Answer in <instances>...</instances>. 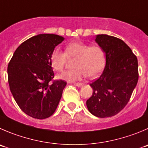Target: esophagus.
Masks as SVG:
<instances>
[{
    "mask_svg": "<svg viewBox=\"0 0 148 148\" xmlns=\"http://www.w3.org/2000/svg\"><path fill=\"white\" fill-rule=\"evenodd\" d=\"M74 85L76 86H78V87H81V86H83V85H84V84H83L82 83H75V84H74Z\"/></svg>",
    "mask_w": 148,
    "mask_h": 148,
    "instance_id": "esophagus-1",
    "label": "esophagus"
}]
</instances>
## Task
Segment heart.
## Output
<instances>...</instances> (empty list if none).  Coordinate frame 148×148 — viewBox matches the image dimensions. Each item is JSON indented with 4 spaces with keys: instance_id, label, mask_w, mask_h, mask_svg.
<instances>
[{
    "instance_id": "heart-1",
    "label": "heart",
    "mask_w": 148,
    "mask_h": 148,
    "mask_svg": "<svg viewBox=\"0 0 148 148\" xmlns=\"http://www.w3.org/2000/svg\"><path fill=\"white\" fill-rule=\"evenodd\" d=\"M68 57H76L74 63L75 68L66 70L60 75L64 81H75L88 76L94 78L100 73L105 64V52L98 45L89 46L82 41H74L66 46L65 53L55 49L51 53L49 62L54 70L60 72L64 69Z\"/></svg>"
}]
</instances>
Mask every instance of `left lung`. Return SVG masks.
Here are the masks:
<instances>
[{"mask_svg": "<svg viewBox=\"0 0 148 148\" xmlns=\"http://www.w3.org/2000/svg\"><path fill=\"white\" fill-rule=\"evenodd\" d=\"M95 41L105 51L106 64L100 76L90 84L93 94L86 106L97 117H111L130 99L138 81V62L132 49L118 38L97 35Z\"/></svg>", "mask_w": 148, "mask_h": 148, "instance_id": "1", "label": "left lung"}]
</instances>
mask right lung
Listing matches in <instances>:
<instances>
[{"label": "right lung", "instance_id": "right-lung-1", "mask_svg": "<svg viewBox=\"0 0 148 148\" xmlns=\"http://www.w3.org/2000/svg\"><path fill=\"white\" fill-rule=\"evenodd\" d=\"M64 38L40 34L27 39L14 51L8 65L10 90L20 109L29 116L45 119L53 115L67 83L54 81L50 54Z\"/></svg>", "mask_w": 148, "mask_h": 148}]
</instances>
